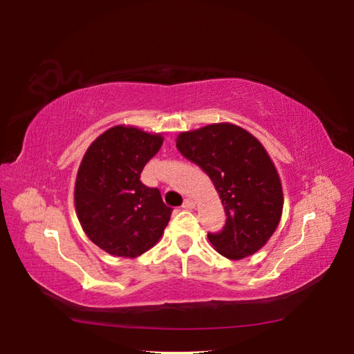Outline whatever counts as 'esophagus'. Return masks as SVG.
I'll use <instances>...</instances> for the list:
<instances>
[{
	"mask_svg": "<svg viewBox=\"0 0 354 354\" xmlns=\"http://www.w3.org/2000/svg\"><path fill=\"white\" fill-rule=\"evenodd\" d=\"M183 207H184V209H194V207H195V201L192 200V198H185Z\"/></svg>",
	"mask_w": 354,
	"mask_h": 354,
	"instance_id": "esophagus-1",
	"label": "esophagus"
}]
</instances>
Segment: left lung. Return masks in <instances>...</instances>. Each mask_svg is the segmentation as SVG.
I'll return each instance as SVG.
<instances>
[{
    "label": "left lung",
    "instance_id": "1",
    "mask_svg": "<svg viewBox=\"0 0 354 354\" xmlns=\"http://www.w3.org/2000/svg\"><path fill=\"white\" fill-rule=\"evenodd\" d=\"M176 148L211 178L226 212L223 230L207 234L227 259L259 251L283 214V185L262 143L232 123H214L178 134Z\"/></svg>",
    "mask_w": 354,
    "mask_h": 354
}]
</instances>
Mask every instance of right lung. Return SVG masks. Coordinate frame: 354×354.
Returning a JSON list of instances; mask_svg holds the SVG:
<instances>
[{"instance_id": "right-lung-1", "label": "right lung", "mask_w": 354, "mask_h": 354, "mask_svg": "<svg viewBox=\"0 0 354 354\" xmlns=\"http://www.w3.org/2000/svg\"><path fill=\"white\" fill-rule=\"evenodd\" d=\"M164 137L117 124L92 142L77 169L75 207L87 237L120 257H137L162 237L173 209L140 181Z\"/></svg>"}]
</instances>
